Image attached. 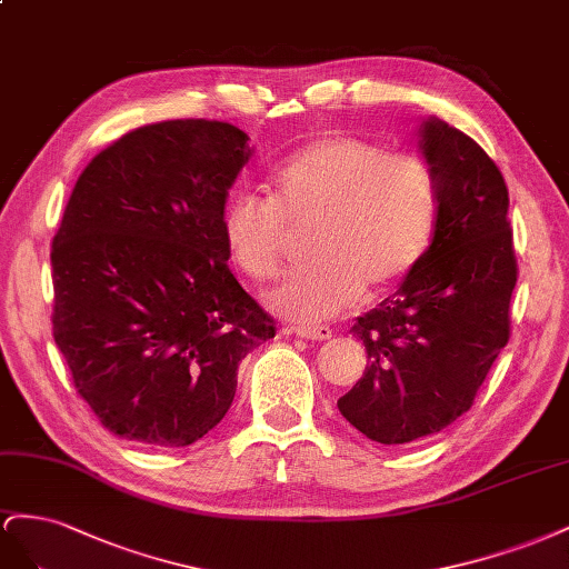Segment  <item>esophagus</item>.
Instances as JSON below:
<instances>
[{
    "instance_id": "obj_1",
    "label": "esophagus",
    "mask_w": 569,
    "mask_h": 569,
    "mask_svg": "<svg viewBox=\"0 0 569 569\" xmlns=\"http://www.w3.org/2000/svg\"><path fill=\"white\" fill-rule=\"evenodd\" d=\"M286 331L288 333H296L300 338H307V340H327V338H331V329L329 327H290Z\"/></svg>"
}]
</instances>
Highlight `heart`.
Masks as SVG:
<instances>
[{"label": "heart", "instance_id": "b5f03b06", "mask_svg": "<svg viewBox=\"0 0 569 569\" xmlns=\"http://www.w3.org/2000/svg\"><path fill=\"white\" fill-rule=\"evenodd\" d=\"M438 217L429 164L350 136H323L288 154L267 178V200L236 194L221 214L226 252L252 279L281 271L288 233L312 219L307 264L267 293L276 315L315 323L386 288L427 252Z\"/></svg>", "mask_w": 569, "mask_h": 569}]
</instances>
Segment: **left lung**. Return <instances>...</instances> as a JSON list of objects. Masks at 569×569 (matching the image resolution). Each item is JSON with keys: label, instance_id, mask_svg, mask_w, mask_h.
<instances>
[{"label": "left lung", "instance_id": "1", "mask_svg": "<svg viewBox=\"0 0 569 569\" xmlns=\"http://www.w3.org/2000/svg\"><path fill=\"white\" fill-rule=\"evenodd\" d=\"M438 217L427 252L375 310L357 317L369 365L338 410L383 446L421 441L472 408L510 338L517 283L508 188L479 144L446 121L419 126Z\"/></svg>", "mask_w": 569, "mask_h": 569}]
</instances>
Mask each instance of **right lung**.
Returning <instances> with one entry per match:
<instances>
[{
  "mask_svg": "<svg viewBox=\"0 0 569 569\" xmlns=\"http://www.w3.org/2000/svg\"><path fill=\"white\" fill-rule=\"evenodd\" d=\"M248 140L221 121L142 126L76 181L52 242L54 343L126 441H200L229 412L242 357L276 333L221 236Z\"/></svg>",
  "mask_w": 569,
  "mask_h": 569,
  "instance_id": "obj_1",
  "label": "right lung"
}]
</instances>
